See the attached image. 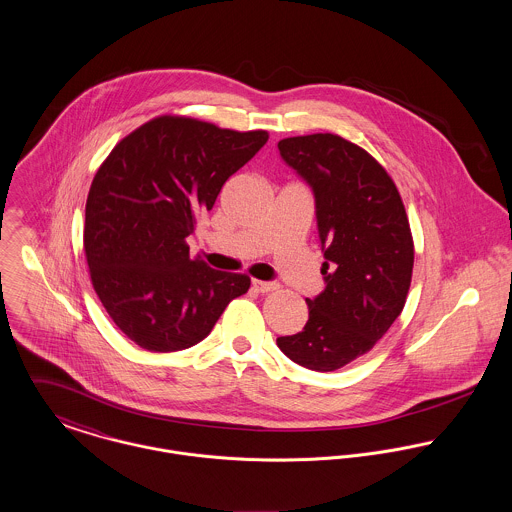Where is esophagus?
<instances>
[{
    "label": "esophagus",
    "mask_w": 512,
    "mask_h": 512,
    "mask_svg": "<svg viewBox=\"0 0 512 512\" xmlns=\"http://www.w3.org/2000/svg\"><path fill=\"white\" fill-rule=\"evenodd\" d=\"M276 282L273 280H253V288L257 290V292H261V294H265V292H273L276 290Z\"/></svg>",
    "instance_id": "1"
}]
</instances>
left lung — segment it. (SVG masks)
<instances>
[{
  "label": "left lung",
  "instance_id": "1",
  "mask_svg": "<svg viewBox=\"0 0 512 512\" xmlns=\"http://www.w3.org/2000/svg\"><path fill=\"white\" fill-rule=\"evenodd\" d=\"M282 161L312 189L325 288L310 317L276 345L296 364L331 372L368 353L401 314L413 237L394 181L368 152L335 134L278 142Z\"/></svg>",
  "mask_w": 512,
  "mask_h": 512
}]
</instances>
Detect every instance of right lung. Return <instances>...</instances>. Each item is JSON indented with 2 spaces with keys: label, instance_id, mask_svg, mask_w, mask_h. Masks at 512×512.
Listing matches in <instances>:
<instances>
[{
  "label": "right lung",
  "instance_id": "add662e5",
  "mask_svg": "<svg viewBox=\"0 0 512 512\" xmlns=\"http://www.w3.org/2000/svg\"><path fill=\"white\" fill-rule=\"evenodd\" d=\"M267 140L265 130L159 117L120 140L99 167L85 204V257L107 314L142 349L197 345L247 292L249 276L193 261L185 239Z\"/></svg>",
  "mask_w": 512,
  "mask_h": 512
}]
</instances>
